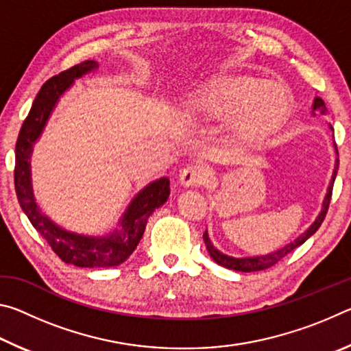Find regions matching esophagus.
Masks as SVG:
<instances>
[{"mask_svg": "<svg viewBox=\"0 0 351 351\" xmlns=\"http://www.w3.org/2000/svg\"><path fill=\"white\" fill-rule=\"evenodd\" d=\"M207 170L203 165H189L180 173V182L184 187L201 186L207 181Z\"/></svg>", "mask_w": 351, "mask_h": 351, "instance_id": "1", "label": "esophagus"}]
</instances>
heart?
Wrapping results in <instances>:
<instances>
[{"instance_id":"b5f03b06","label":"heart","mask_w":351,"mask_h":351,"mask_svg":"<svg viewBox=\"0 0 351 351\" xmlns=\"http://www.w3.org/2000/svg\"><path fill=\"white\" fill-rule=\"evenodd\" d=\"M189 105L209 119L234 116L232 128L240 138L260 141L287 122L294 99L280 83L247 75H217L192 94Z\"/></svg>"}]
</instances>
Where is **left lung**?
<instances>
[{"mask_svg": "<svg viewBox=\"0 0 351 351\" xmlns=\"http://www.w3.org/2000/svg\"><path fill=\"white\" fill-rule=\"evenodd\" d=\"M313 110H319L322 114L326 112V106L325 102L320 97L314 99V105H313ZM336 147V145H335ZM336 153H337V147H336ZM337 167H339V159H336V165H335V171H332V176H331V182L328 186V192L325 195V199H324V206H322V210H320L319 217L316 218V221H314L310 229L306 230L305 234H302L299 239L294 240L293 243H289L285 247H282L280 251H276L272 254L268 255H261V257H249V258H234V257H229V255H224L219 251H217L215 247L212 246V243L209 240V235L207 232H204V243H206V247L207 251H209L210 257L217 261L218 265L224 266V268L228 269H234V271H240V272H254V271H263V269H268L271 266H274L276 263H278L283 257H287L289 252H293L295 247H299L300 245H304V243L310 239V237L316 232V230L320 228V224L325 219L326 212H328V207H330V201H331V193H332V184H335L336 180V175H337Z\"/></svg>", "mask_w": 351, "mask_h": 351, "instance_id": "8db88e82", "label": "left lung"}]
</instances>
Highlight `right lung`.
Here are the masks:
<instances>
[{
  "label": "right lung",
  "instance_id": "add662e5",
  "mask_svg": "<svg viewBox=\"0 0 351 351\" xmlns=\"http://www.w3.org/2000/svg\"><path fill=\"white\" fill-rule=\"evenodd\" d=\"M97 66V62L85 60L46 80L23 122L15 145L14 182L16 198L23 212L64 263L80 266V268H110V266H117L125 261L144 235L148 217L154 209L162 206L170 195V181L167 178L152 182L138 193V197L132 201L127 212L123 213L119 223L121 229H116L114 232L105 237H85L66 232L52 223L49 218H46L35 204L31 187V169H29V164H31L29 158H31L34 142L43 132L47 117L56 106L58 97L73 85L74 79H79Z\"/></svg>",
  "mask_w": 351,
  "mask_h": 351
}]
</instances>
